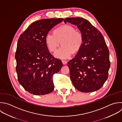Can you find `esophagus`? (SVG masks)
<instances>
[{
  "label": "esophagus",
  "mask_w": 122,
  "mask_h": 122,
  "mask_svg": "<svg viewBox=\"0 0 122 122\" xmlns=\"http://www.w3.org/2000/svg\"><path fill=\"white\" fill-rule=\"evenodd\" d=\"M62 62L63 63V64H66L67 63V61H65V60H62Z\"/></svg>",
  "instance_id": "1"
}]
</instances>
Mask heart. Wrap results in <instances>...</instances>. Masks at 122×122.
<instances>
[{
    "instance_id": "1",
    "label": "heart",
    "mask_w": 122,
    "mask_h": 122,
    "mask_svg": "<svg viewBox=\"0 0 122 122\" xmlns=\"http://www.w3.org/2000/svg\"><path fill=\"white\" fill-rule=\"evenodd\" d=\"M62 45L54 54L57 58L67 59L72 53L77 52L83 43L82 33L71 26H63L54 30L53 33H49L45 37V42L49 51H55L61 44Z\"/></svg>"
}]
</instances>
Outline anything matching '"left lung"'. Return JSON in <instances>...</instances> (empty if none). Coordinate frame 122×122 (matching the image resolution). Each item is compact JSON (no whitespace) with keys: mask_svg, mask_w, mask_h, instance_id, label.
<instances>
[{"mask_svg":"<svg viewBox=\"0 0 122 122\" xmlns=\"http://www.w3.org/2000/svg\"><path fill=\"white\" fill-rule=\"evenodd\" d=\"M64 22L77 26L83 36L81 48L68 62L73 86L83 92L99 90L108 78L110 67L109 51L102 35L82 18H67Z\"/></svg>","mask_w":122,"mask_h":122,"instance_id":"left-lung-1","label":"left lung"}]
</instances>
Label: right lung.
<instances>
[{"instance_id": "add662e5", "label": "right lung", "mask_w": 122, "mask_h": 122, "mask_svg": "<svg viewBox=\"0 0 122 122\" xmlns=\"http://www.w3.org/2000/svg\"><path fill=\"white\" fill-rule=\"evenodd\" d=\"M63 19H48L31 23L18 40L15 53L18 81L24 89L34 95H44L54 90L52 76L62 67L46 46L45 37Z\"/></svg>"}]
</instances>
